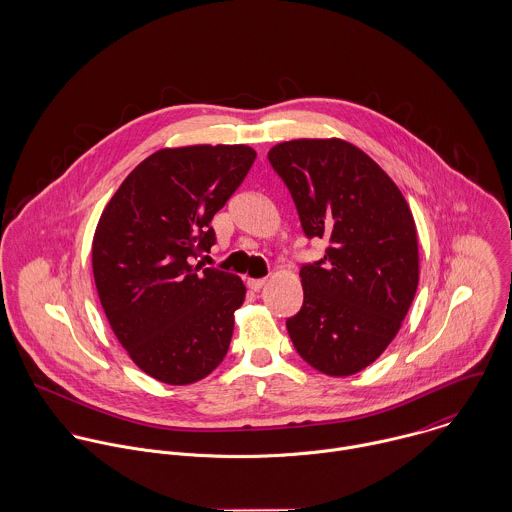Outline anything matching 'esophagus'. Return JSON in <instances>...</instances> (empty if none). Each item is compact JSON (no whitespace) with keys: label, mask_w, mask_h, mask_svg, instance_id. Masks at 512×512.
Segmentation results:
<instances>
[{"label":"esophagus","mask_w":512,"mask_h":512,"mask_svg":"<svg viewBox=\"0 0 512 512\" xmlns=\"http://www.w3.org/2000/svg\"><path fill=\"white\" fill-rule=\"evenodd\" d=\"M264 286H266V280H264V278H258V280L250 278V280H248V288H250L252 292H260Z\"/></svg>","instance_id":"34e87169"}]
</instances>
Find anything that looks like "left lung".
Returning <instances> with one entry per match:
<instances>
[{
    "label": "left lung",
    "instance_id": "left-lung-1",
    "mask_svg": "<svg viewBox=\"0 0 512 512\" xmlns=\"http://www.w3.org/2000/svg\"><path fill=\"white\" fill-rule=\"evenodd\" d=\"M307 238L329 242L299 270L303 305L286 321L293 347L327 376H351L392 343L420 282L412 211L386 171L339 138L268 151Z\"/></svg>",
    "mask_w": 512,
    "mask_h": 512
}]
</instances>
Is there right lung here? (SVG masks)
Returning <instances> with one entry per match:
<instances>
[{"instance_id": "add662e5", "label": "right lung", "mask_w": 512, "mask_h": 512, "mask_svg": "<svg viewBox=\"0 0 512 512\" xmlns=\"http://www.w3.org/2000/svg\"><path fill=\"white\" fill-rule=\"evenodd\" d=\"M254 159L244 144L157 149L96 224L92 272L102 309L130 359L159 382L193 384L226 357L246 286L193 258L215 244L209 224Z\"/></svg>"}]
</instances>
